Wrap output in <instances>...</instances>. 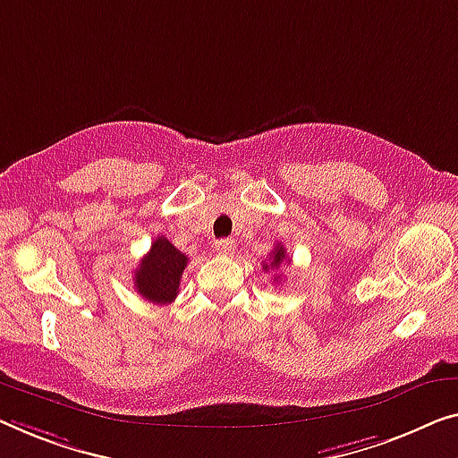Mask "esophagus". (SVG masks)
I'll use <instances>...</instances> for the list:
<instances>
[{"label": "esophagus", "instance_id": "obj_1", "mask_svg": "<svg viewBox=\"0 0 458 458\" xmlns=\"http://www.w3.org/2000/svg\"><path fill=\"white\" fill-rule=\"evenodd\" d=\"M234 241H230V238H222V241L216 242V250L220 252V255H232L234 252Z\"/></svg>", "mask_w": 458, "mask_h": 458}]
</instances>
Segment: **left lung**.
I'll use <instances>...</instances> for the list:
<instances>
[{"instance_id":"left-lung-1","label":"left lung","mask_w":458,"mask_h":458,"mask_svg":"<svg viewBox=\"0 0 458 458\" xmlns=\"http://www.w3.org/2000/svg\"><path fill=\"white\" fill-rule=\"evenodd\" d=\"M284 263H290V257L285 255L284 244L279 242V244H276V249H273V250L269 252V261H267V263H263V269H265V271H269V269H279V267H282ZM276 279H279V277L276 276Z\"/></svg>"}]
</instances>
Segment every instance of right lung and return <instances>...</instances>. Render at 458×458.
Returning <instances> with one entry per match:
<instances>
[{
  "label": "right lung",
  "instance_id": "obj_1",
  "mask_svg": "<svg viewBox=\"0 0 458 458\" xmlns=\"http://www.w3.org/2000/svg\"><path fill=\"white\" fill-rule=\"evenodd\" d=\"M187 267V255L174 247L168 238L158 236L133 271L135 290L141 298L154 304H170L179 294L182 271Z\"/></svg>",
  "mask_w": 458,
  "mask_h": 458
}]
</instances>
